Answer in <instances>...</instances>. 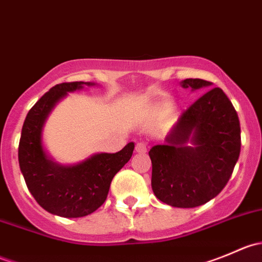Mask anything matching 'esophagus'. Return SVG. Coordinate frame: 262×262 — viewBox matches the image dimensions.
Returning a JSON list of instances; mask_svg holds the SVG:
<instances>
[{"label":"esophagus","instance_id":"1","mask_svg":"<svg viewBox=\"0 0 262 262\" xmlns=\"http://www.w3.org/2000/svg\"><path fill=\"white\" fill-rule=\"evenodd\" d=\"M136 152H138V153H146L147 152V147H146V144L144 143H137L136 144Z\"/></svg>","mask_w":262,"mask_h":262}]
</instances>
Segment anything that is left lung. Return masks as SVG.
<instances>
[{
    "instance_id": "obj_1",
    "label": "left lung",
    "mask_w": 262,
    "mask_h": 262,
    "mask_svg": "<svg viewBox=\"0 0 262 262\" xmlns=\"http://www.w3.org/2000/svg\"><path fill=\"white\" fill-rule=\"evenodd\" d=\"M184 89L207 91L179 118L165 143L149 150L152 190L175 208L205 204L223 190L241 150L238 115L223 90L200 78L181 81Z\"/></svg>"
}]
</instances>
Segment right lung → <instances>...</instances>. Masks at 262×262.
Listing matches in <instances>:
<instances>
[{
    "mask_svg": "<svg viewBox=\"0 0 262 262\" xmlns=\"http://www.w3.org/2000/svg\"><path fill=\"white\" fill-rule=\"evenodd\" d=\"M94 82L55 84L29 110L18 143V165L29 191L47 212L80 218L99 209L106 200L113 178L130 160L134 143L116 153H95L73 165H60L47 152L43 129L55 105L70 92Z\"/></svg>",
    "mask_w": 262,
    "mask_h": 262,
    "instance_id": "1",
    "label": "right lung"
}]
</instances>
